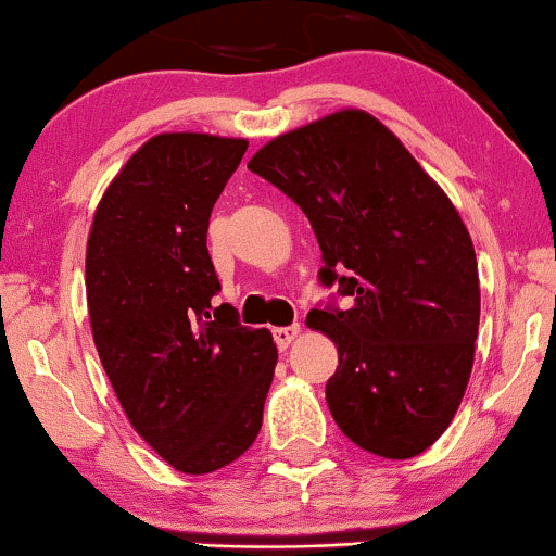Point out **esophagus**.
<instances>
[{"instance_id":"1","label":"esophagus","mask_w":556,"mask_h":556,"mask_svg":"<svg viewBox=\"0 0 556 556\" xmlns=\"http://www.w3.org/2000/svg\"><path fill=\"white\" fill-rule=\"evenodd\" d=\"M300 331H302L300 326H286V328H276V331H273V339H276V344H278L280 350H286V348H289L291 342H294L296 337H300Z\"/></svg>"}]
</instances>
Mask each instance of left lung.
<instances>
[{
	"label": "left lung",
	"mask_w": 556,
	"mask_h": 556,
	"mask_svg": "<svg viewBox=\"0 0 556 556\" xmlns=\"http://www.w3.org/2000/svg\"><path fill=\"white\" fill-rule=\"evenodd\" d=\"M249 169L307 214L350 309H309L339 352L333 421L363 451L414 458L456 416L480 328V276L462 214L379 118L361 109L273 137Z\"/></svg>",
	"instance_id": "left-lung-1"
}]
</instances>
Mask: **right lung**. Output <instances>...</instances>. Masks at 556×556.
I'll return each mask as SVG.
<instances>
[{
  "label": "right lung",
  "instance_id": "1",
  "mask_svg": "<svg viewBox=\"0 0 556 556\" xmlns=\"http://www.w3.org/2000/svg\"><path fill=\"white\" fill-rule=\"evenodd\" d=\"M249 140L161 132L118 169L87 238L94 348L135 432L185 475L228 467L262 427L278 350L214 307L208 214Z\"/></svg>",
  "mask_w": 556,
  "mask_h": 556
}]
</instances>
